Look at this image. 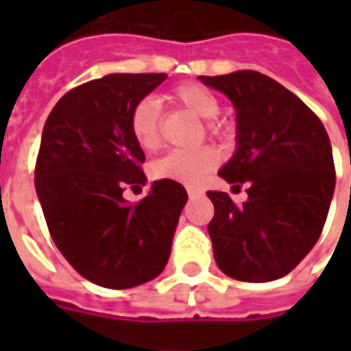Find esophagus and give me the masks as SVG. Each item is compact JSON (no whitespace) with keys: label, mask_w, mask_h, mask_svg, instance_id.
Masks as SVG:
<instances>
[{"label":"esophagus","mask_w":351,"mask_h":351,"mask_svg":"<svg viewBox=\"0 0 351 351\" xmlns=\"http://www.w3.org/2000/svg\"><path fill=\"white\" fill-rule=\"evenodd\" d=\"M188 195H190V197H199V195H203V190H201V188H188Z\"/></svg>","instance_id":"34e87169"}]
</instances>
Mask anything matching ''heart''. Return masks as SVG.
Returning <instances> with one entry per match:
<instances>
[{"label": "heart", "instance_id": "1", "mask_svg": "<svg viewBox=\"0 0 351 351\" xmlns=\"http://www.w3.org/2000/svg\"><path fill=\"white\" fill-rule=\"evenodd\" d=\"M171 99L184 110L205 120V130L210 135H226L228 122L218 118L220 101L210 90L195 82H184L171 93ZM133 138L145 150H156L161 145V108L152 97L138 99L130 114ZM220 156L213 146H199L191 150H171L150 165L156 178H169L182 184H199L216 165Z\"/></svg>", "mask_w": 351, "mask_h": 351}]
</instances>
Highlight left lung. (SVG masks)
I'll return each mask as SVG.
<instances>
[{
	"label": "left lung",
	"instance_id": "8db88e82",
	"mask_svg": "<svg viewBox=\"0 0 351 351\" xmlns=\"http://www.w3.org/2000/svg\"><path fill=\"white\" fill-rule=\"evenodd\" d=\"M237 108V150L218 175L248 201L206 191L214 259L228 276L271 282L308 254L327 220L335 191V161L324 123L295 93L258 71L199 77Z\"/></svg>",
	"mask_w": 351,
	"mask_h": 351
}]
</instances>
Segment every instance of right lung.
<instances>
[{"label":"right lung","instance_id":"obj_1","mask_svg":"<svg viewBox=\"0 0 351 351\" xmlns=\"http://www.w3.org/2000/svg\"><path fill=\"white\" fill-rule=\"evenodd\" d=\"M165 73H114L73 88L47 118L35 163V190L50 237L80 276L110 289L150 282L171 256L188 193L156 180L138 203L125 186H145V152L133 138V105Z\"/></svg>","mask_w":351,"mask_h":351}]
</instances>
